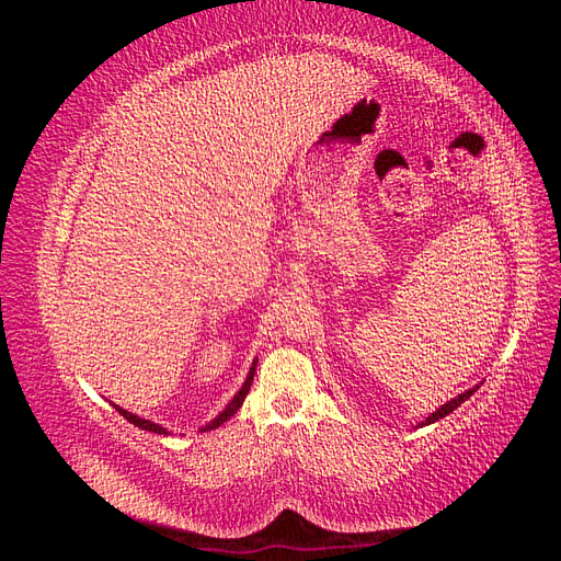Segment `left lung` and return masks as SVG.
<instances>
[{"instance_id":"8db88e82","label":"left lung","mask_w":561,"mask_h":561,"mask_svg":"<svg viewBox=\"0 0 561 561\" xmlns=\"http://www.w3.org/2000/svg\"><path fill=\"white\" fill-rule=\"evenodd\" d=\"M474 390H478V386H474V388H470V390H466V393H461V396H456L454 400H449V402H445L443 407H439V410H435L428 419H426V423H435L437 419H445L447 414H451L454 410H456V407H461V402H466L472 393H474ZM426 423H421V426H426Z\"/></svg>"}]
</instances>
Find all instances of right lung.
<instances>
[{"label":"right lung","instance_id":"right-lung-1","mask_svg":"<svg viewBox=\"0 0 561 561\" xmlns=\"http://www.w3.org/2000/svg\"><path fill=\"white\" fill-rule=\"evenodd\" d=\"M254 367H257V360L252 363V367H250V371H248V379H245V383L241 386V390L239 393L233 396V400L225 407L222 412H219L206 428H201V433H206V431H213V428H219L222 426L225 421H229L236 412L241 410V404H243V400H245V396H248V390H250V386H252V379H254ZM114 410L122 414V416H126V421H130L133 426H138V428H142V431H149V433H159V435H168V431L163 428V426H159V423H154V421H147V419H140V416H135V414H130V412H126V410H122V407H116L114 404Z\"/></svg>","mask_w":561,"mask_h":561}]
</instances>
